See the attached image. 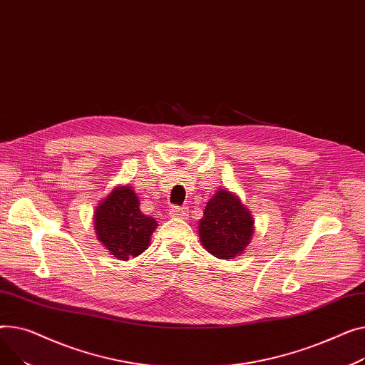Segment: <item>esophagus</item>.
Here are the masks:
<instances>
[{
    "label": "esophagus",
    "mask_w": 365,
    "mask_h": 365,
    "mask_svg": "<svg viewBox=\"0 0 365 365\" xmlns=\"http://www.w3.org/2000/svg\"><path fill=\"white\" fill-rule=\"evenodd\" d=\"M169 213H170V217H173V218H184L187 215V207L174 206V207H170Z\"/></svg>",
    "instance_id": "34e87169"
}]
</instances>
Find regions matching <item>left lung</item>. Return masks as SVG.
Masks as SVG:
<instances>
[{
	"mask_svg": "<svg viewBox=\"0 0 365 365\" xmlns=\"http://www.w3.org/2000/svg\"><path fill=\"white\" fill-rule=\"evenodd\" d=\"M255 234L252 212L228 188H220L203 210L199 221L202 246L218 259H234L250 245Z\"/></svg>",
	"mask_w": 365,
	"mask_h": 365,
	"instance_id": "1",
	"label": "left lung"
}]
</instances>
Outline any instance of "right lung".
I'll list each match as a JSON object with an SVG mask.
<instances>
[{"label": "right lung", "instance_id": "add662e5", "mask_svg": "<svg viewBox=\"0 0 365 365\" xmlns=\"http://www.w3.org/2000/svg\"><path fill=\"white\" fill-rule=\"evenodd\" d=\"M93 218L98 242L120 261L141 255L158 228L156 220L140 210V199L131 185L113 187L96 206Z\"/></svg>", "mask_w": 365, "mask_h": 365}]
</instances>
